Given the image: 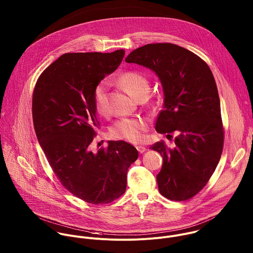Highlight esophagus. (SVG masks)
I'll return each instance as SVG.
<instances>
[{
  "instance_id": "1",
  "label": "esophagus",
  "mask_w": 253,
  "mask_h": 253,
  "mask_svg": "<svg viewBox=\"0 0 253 253\" xmlns=\"http://www.w3.org/2000/svg\"><path fill=\"white\" fill-rule=\"evenodd\" d=\"M136 148H137V150H138V152H139L140 154H143V153H145V152L147 151L146 147H144V146H137Z\"/></svg>"
}]
</instances>
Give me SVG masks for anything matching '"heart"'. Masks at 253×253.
Returning a JSON list of instances; mask_svg holds the SVG:
<instances>
[{
    "instance_id": "b5f03b06",
    "label": "heart",
    "mask_w": 253,
    "mask_h": 253,
    "mask_svg": "<svg viewBox=\"0 0 253 253\" xmlns=\"http://www.w3.org/2000/svg\"><path fill=\"white\" fill-rule=\"evenodd\" d=\"M117 83L134 98L147 97L150 90L149 80L138 72H125L117 78ZM108 87L105 82L98 83L92 91V100L95 110L100 115H105L108 110ZM146 128L145 120L141 118L122 119L117 121L111 128V135L114 138L127 140L129 142H139L143 138Z\"/></svg>"
}]
</instances>
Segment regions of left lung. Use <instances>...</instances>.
<instances>
[{
    "instance_id": "8db88e82",
    "label": "left lung",
    "mask_w": 253,
    "mask_h": 253,
    "mask_svg": "<svg viewBox=\"0 0 253 253\" xmlns=\"http://www.w3.org/2000/svg\"><path fill=\"white\" fill-rule=\"evenodd\" d=\"M151 69L164 89V106L156 130L172 137L174 147L157 142L151 149L163 157L157 175L163 196L188 200L209 181L222 156L224 128L214 76L205 61L171 43L147 44L125 59Z\"/></svg>"
}]
</instances>
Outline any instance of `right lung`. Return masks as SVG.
Masks as SVG:
<instances>
[{"mask_svg": "<svg viewBox=\"0 0 253 253\" xmlns=\"http://www.w3.org/2000/svg\"><path fill=\"white\" fill-rule=\"evenodd\" d=\"M125 51L66 53L38 78L32 96L37 140L62 185L91 204H107L124 194L127 170L138 151L124 141L90 151L99 122L94 86L121 64Z\"/></svg>", "mask_w": 253, "mask_h": 253, "instance_id": "obj_1", "label": "right lung"}]
</instances>
